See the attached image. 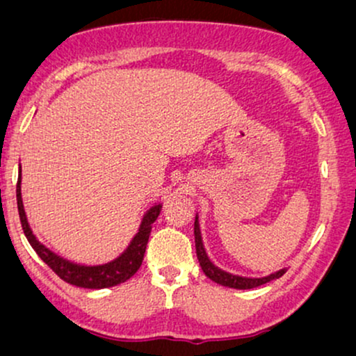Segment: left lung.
Listing matches in <instances>:
<instances>
[{"label":"left lung","mask_w":356,"mask_h":356,"mask_svg":"<svg viewBox=\"0 0 356 356\" xmlns=\"http://www.w3.org/2000/svg\"><path fill=\"white\" fill-rule=\"evenodd\" d=\"M195 244H196V256H198L200 266L203 269L204 275L208 279H211L213 282H216L219 285H225V287H231V289H254L259 287V285L270 282V280L282 277L285 274V269H280L275 274L267 275V277H261V279H249V277H239V275H232L229 272H225L221 269H218L216 266L209 261L208 256H206V251L203 248V241H201V232H200V222H198V216L195 218Z\"/></svg>","instance_id":"1"}]
</instances>
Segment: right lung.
I'll return each mask as SVG.
<instances>
[{"label": "right lung", "instance_id": "add662e5", "mask_svg": "<svg viewBox=\"0 0 356 356\" xmlns=\"http://www.w3.org/2000/svg\"><path fill=\"white\" fill-rule=\"evenodd\" d=\"M21 168V166H19ZM21 173V170H19ZM16 201H17V213H19L21 226H23L26 239L29 241V244L33 245V249L36 251L39 257L51 267L52 270L59 275L64 282L77 285V287L84 289H105V287H113V285L125 282L131 275L135 274L142 266L145 249H147L148 238H150L152 225L156 221L158 214L161 211V204L153 206L145 214L142 219V225L135 238L131 239V243L127 251L118 256L115 261L107 262L102 266H79L74 264L71 261H65L60 256H57L46 245H42L36 239V236L33 234L31 227L28 225V219H26V213L23 208V200H21V175L17 178L16 185Z\"/></svg>", "mask_w": 356, "mask_h": 356}]
</instances>
